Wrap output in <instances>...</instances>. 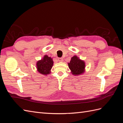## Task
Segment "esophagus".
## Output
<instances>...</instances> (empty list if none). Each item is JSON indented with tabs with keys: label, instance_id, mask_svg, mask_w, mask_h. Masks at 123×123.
Segmentation results:
<instances>
[{
	"label": "esophagus",
	"instance_id": "34e87169",
	"mask_svg": "<svg viewBox=\"0 0 123 123\" xmlns=\"http://www.w3.org/2000/svg\"><path fill=\"white\" fill-rule=\"evenodd\" d=\"M58 61L59 62H63V58H58Z\"/></svg>",
	"mask_w": 123,
	"mask_h": 123
}]
</instances>
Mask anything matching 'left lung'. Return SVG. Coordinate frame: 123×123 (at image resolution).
<instances>
[{"mask_svg": "<svg viewBox=\"0 0 123 123\" xmlns=\"http://www.w3.org/2000/svg\"><path fill=\"white\" fill-rule=\"evenodd\" d=\"M68 66L73 75H80L83 74L85 71V62L80 60L76 56H74L71 58L70 62L68 63Z\"/></svg>", "mask_w": 123, "mask_h": 123, "instance_id": "1", "label": "left lung"}]
</instances>
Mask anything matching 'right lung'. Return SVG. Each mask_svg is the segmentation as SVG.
Returning <instances> with one entry per match:
<instances>
[{
  "label": "right lung",
  "instance_id": "1",
  "mask_svg": "<svg viewBox=\"0 0 123 123\" xmlns=\"http://www.w3.org/2000/svg\"><path fill=\"white\" fill-rule=\"evenodd\" d=\"M53 65L52 58L48 55H44L42 59L37 62L36 68L40 73L47 75L50 73V70L52 68Z\"/></svg>",
  "mask_w": 123,
  "mask_h": 123
}]
</instances>
